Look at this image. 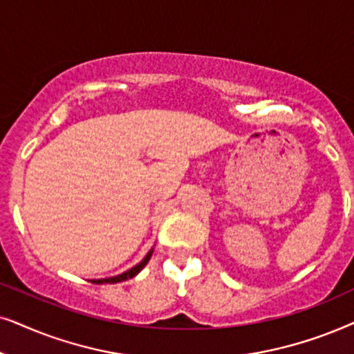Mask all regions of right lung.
Here are the masks:
<instances>
[{"mask_svg": "<svg viewBox=\"0 0 354 354\" xmlns=\"http://www.w3.org/2000/svg\"><path fill=\"white\" fill-rule=\"evenodd\" d=\"M152 254H153V248L150 249V251L145 254V257L142 259V261H140L139 263H136L134 267H131L129 270H126V272H122V273H120V275H115V277H108V279H97V280H91L92 283H95V285H103V283H120V281H124V280H128V279H133V277H136L138 275V273L142 270V268L147 266V262L150 261V257H152Z\"/></svg>", "mask_w": 354, "mask_h": 354, "instance_id": "add662e5", "label": "right lung"}]
</instances>
